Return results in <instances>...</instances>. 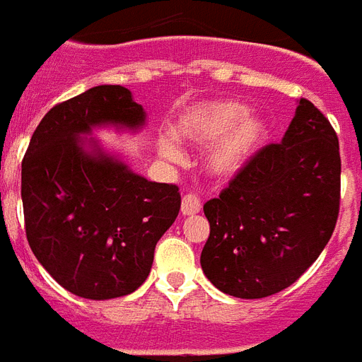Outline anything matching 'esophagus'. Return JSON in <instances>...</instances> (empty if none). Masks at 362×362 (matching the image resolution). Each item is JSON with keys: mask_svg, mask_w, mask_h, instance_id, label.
I'll list each match as a JSON object with an SVG mask.
<instances>
[{"mask_svg": "<svg viewBox=\"0 0 362 362\" xmlns=\"http://www.w3.org/2000/svg\"><path fill=\"white\" fill-rule=\"evenodd\" d=\"M180 211L184 216L195 215V213H199V211H202V202H199V199H197V197L192 194L184 195V197H182Z\"/></svg>", "mask_w": 362, "mask_h": 362, "instance_id": "esophagus-1", "label": "esophagus"}]
</instances>
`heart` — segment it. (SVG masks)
Segmentation results:
<instances>
[{
    "mask_svg": "<svg viewBox=\"0 0 362 362\" xmlns=\"http://www.w3.org/2000/svg\"><path fill=\"white\" fill-rule=\"evenodd\" d=\"M267 132V120L261 115L249 113L245 103L234 99L188 107L173 128L177 140L188 146L203 147L216 141L205 155V168L216 180H230L242 173L264 144ZM173 139L170 134L160 136L157 151L163 159L178 163L182 160V149Z\"/></svg>",
    "mask_w": 362,
    "mask_h": 362,
    "instance_id": "heart-1",
    "label": "heart"
}]
</instances>
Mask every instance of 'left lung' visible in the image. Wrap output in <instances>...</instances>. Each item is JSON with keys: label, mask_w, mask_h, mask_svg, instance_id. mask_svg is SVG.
Instances as JSON below:
<instances>
[{"label": "left lung", "mask_w": 362, "mask_h": 362, "mask_svg": "<svg viewBox=\"0 0 362 362\" xmlns=\"http://www.w3.org/2000/svg\"><path fill=\"white\" fill-rule=\"evenodd\" d=\"M339 174L338 136L317 107L299 99L282 141L263 147L203 205L211 234L202 269L211 284L261 299L296 282L334 232Z\"/></svg>", "instance_id": "left-lung-1"}]
</instances>
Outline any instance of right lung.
I'll return each instance as SVG.
<instances>
[{
  "mask_svg": "<svg viewBox=\"0 0 362 362\" xmlns=\"http://www.w3.org/2000/svg\"><path fill=\"white\" fill-rule=\"evenodd\" d=\"M147 113L124 86H95L55 105L23 159L26 238L53 280L84 299L138 290L180 211L173 184L144 178L93 136L140 132Z\"/></svg>",
  "mask_w": 362,
  "mask_h": 362,
  "instance_id": "1",
  "label": "right lung"
}]
</instances>
